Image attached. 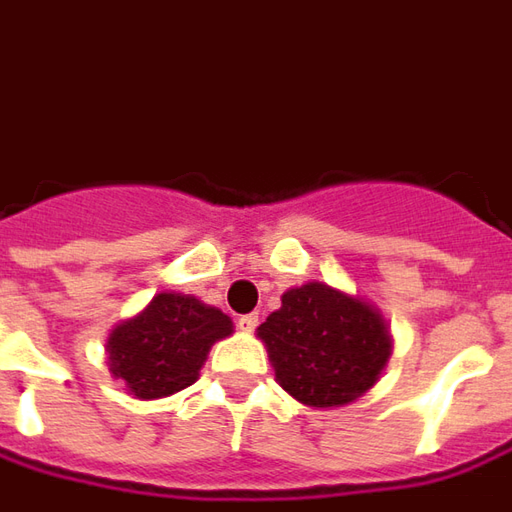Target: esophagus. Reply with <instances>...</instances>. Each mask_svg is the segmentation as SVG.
Returning a JSON list of instances; mask_svg holds the SVG:
<instances>
[{
  "instance_id": "obj_1",
  "label": "esophagus",
  "mask_w": 512,
  "mask_h": 512,
  "mask_svg": "<svg viewBox=\"0 0 512 512\" xmlns=\"http://www.w3.org/2000/svg\"><path fill=\"white\" fill-rule=\"evenodd\" d=\"M256 326H259V315H256V312H250V315L239 317V329L245 331V334L256 331Z\"/></svg>"
}]
</instances>
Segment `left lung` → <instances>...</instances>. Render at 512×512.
<instances>
[{
	"instance_id": "left-lung-1",
	"label": "left lung",
	"mask_w": 512,
	"mask_h": 512,
	"mask_svg": "<svg viewBox=\"0 0 512 512\" xmlns=\"http://www.w3.org/2000/svg\"><path fill=\"white\" fill-rule=\"evenodd\" d=\"M276 382L312 410L345 407L379 382L393 354L384 315L365 298L326 281L281 295V309L256 329Z\"/></svg>"
}]
</instances>
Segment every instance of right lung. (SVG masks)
I'll return each mask as SVG.
<instances>
[{"label":"right lung","instance_id":"right-lung-1","mask_svg":"<svg viewBox=\"0 0 512 512\" xmlns=\"http://www.w3.org/2000/svg\"><path fill=\"white\" fill-rule=\"evenodd\" d=\"M231 334L234 323L217 306L183 292H158L139 315L111 329L108 370L139 401L167 398L195 384L211 345Z\"/></svg>","mask_w":512,"mask_h":512}]
</instances>
